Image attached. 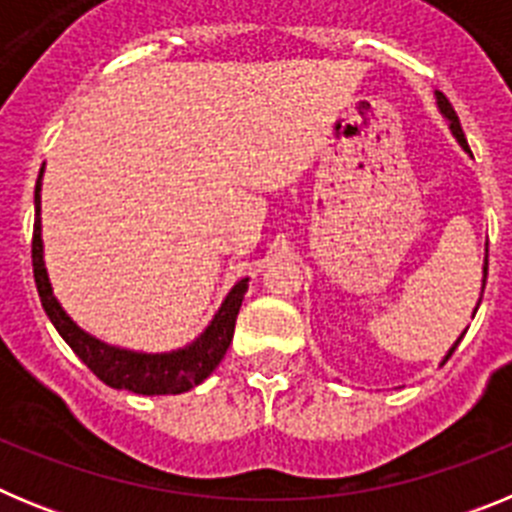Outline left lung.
Returning <instances> with one entry per match:
<instances>
[{
  "mask_svg": "<svg viewBox=\"0 0 512 512\" xmlns=\"http://www.w3.org/2000/svg\"><path fill=\"white\" fill-rule=\"evenodd\" d=\"M436 99H438V110H441V115L446 117V120H449L451 133H454V138L459 140V146L464 148V151H467V153H472V151H469V143H467V138H464V130H461V122H459V117H456V112H454V107H451V102L446 97H443L441 92H436ZM485 282H487V261H485V279H482V292H485ZM479 302H482V300H479ZM479 302H477V307H479ZM474 312H477V310H474ZM461 338H464V333H461V336H459V341H461ZM459 341H456L454 346L449 348V354H446V359H443V361H449V356L454 354L456 346H459Z\"/></svg>",
  "mask_w": 512,
  "mask_h": 512,
  "instance_id": "obj_1",
  "label": "left lung"
}]
</instances>
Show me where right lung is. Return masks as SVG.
Segmentation results:
<instances>
[{
    "instance_id": "right-lung-1",
    "label": "right lung",
    "mask_w": 512,
    "mask_h": 512,
    "mask_svg": "<svg viewBox=\"0 0 512 512\" xmlns=\"http://www.w3.org/2000/svg\"><path fill=\"white\" fill-rule=\"evenodd\" d=\"M40 182H43V169H40L38 184H35V225H33V274L35 287H38L40 302H43L45 315L51 318L61 338L71 346L76 356L115 390H128L135 395H182L197 384L205 382L215 366L223 361L230 341H233L235 318L241 310L243 295L248 289V277L241 279L228 292L220 310L215 312L212 323L205 333L187 348L169 351V354H138L128 348L107 346L81 330L74 320L66 315L61 302L53 297L48 271L43 261V238H40Z\"/></svg>"
}]
</instances>
